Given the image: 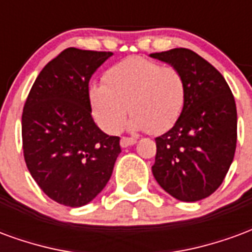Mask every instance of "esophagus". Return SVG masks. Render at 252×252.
<instances>
[{
  "mask_svg": "<svg viewBox=\"0 0 252 252\" xmlns=\"http://www.w3.org/2000/svg\"><path fill=\"white\" fill-rule=\"evenodd\" d=\"M136 143V139H133V137H121L120 140V146L123 148L129 147V146H133Z\"/></svg>",
  "mask_w": 252,
  "mask_h": 252,
  "instance_id": "1",
  "label": "esophagus"
}]
</instances>
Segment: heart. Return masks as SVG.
Masks as SVG:
<instances>
[{
	"mask_svg": "<svg viewBox=\"0 0 252 252\" xmlns=\"http://www.w3.org/2000/svg\"><path fill=\"white\" fill-rule=\"evenodd\" d=\"M105 85L89 89V101L98 126L116 133L126 120L131 131L150 133L167 131L180 119L186 98V85L180 71L144 58L132 57L105 72Z\"/></svg>",
	"mask_w": 252,
	"mask_h": 252,
	"instance_id": "obj_1",
	"label": "heart"
}]
</instances>
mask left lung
I'll return each mask as SVG.
<instances>
[{
    "label": "left lung",
    "mask_w": 252,
    "mask_h": 252,
    "mask_svg": "<svg viewBox=\"0 0 252 252\" xmlns=\"http://www.w3.org/2000/svg\"><path fill=\"white\" fill-rule=\"evenodd\" d=\"M150 57L181 72L186 85L184 110L174 126L155 139L153 174L174 198H206L225 178L236 148L238 115L232 92L211 63L188 48Z\"/></svg>",
    "instance_id": "left-lung-1"
}]
</instances>
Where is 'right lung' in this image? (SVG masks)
I'll use <instances>...</instances> for the list:
<instances>
[{"instance_id": "1", "label": "right lung", "mask_w": 252, "mask_h": 252, "mask_svg": "<svg viewBox=\"0 0 252 252\" xmlns=\"http://www.w3.org/2000/svg\"><path fill=\"white\" fill-rule=\"evenodd\" d=\"M112 55L67 48L44 66L25 101V163L40 189L62 205L93 201L121 153L120 137L95 126L89 101L90 78Z\"/></svg>"}]
</instances>
